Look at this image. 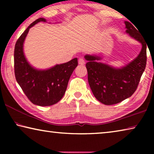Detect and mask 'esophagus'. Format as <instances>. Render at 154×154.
<instances>
[{"instance_id":"esophagus-1","label":"esophagus","mask_w":154,"mask_h":154,"mask_svg":"<svg viewBox=\"0 0 154 154\" xmlns=\"http://www.w3.org/2000/svg\"><path fill=\"white\" fill-rule=\"evenodd\" d=\"M79 64H80V65H83V64H85V60L83 59V58H79Z\"/></svg>"}]
</instances>
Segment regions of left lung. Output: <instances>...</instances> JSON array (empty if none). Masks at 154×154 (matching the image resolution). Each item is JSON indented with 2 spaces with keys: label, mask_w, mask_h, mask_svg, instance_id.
Segmentation results:
<instances>
[{
  "label": "left lung",
  "mask_w": 154,
  "mask_h": 154,
  "mask_svg": "<svg viewBox=\"0 0 154 154\" xmlns=\"http://www.w3.org/2000/svg\"><path fill=\"white\" fill-rule=\"evenodd\" d=\"M126 33L142 45L140 54L125 66L118 69L98 62L100 57L85 55L88 79L94 96L104 105L119 103L136 91L147 63V44L138 29L129 22H124ZM137 28V27H136Z\"/></svg>",
  "instance_id": "1"
}]
</instances>
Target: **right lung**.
<instances>
[{"mask_svg": "<svg viewBox=\"0 0 154 154\" xmlns=\"http://www.w3.org/2000/svg\"><path fill=\"white\" fill-rule=\"evenodd\" d=\"M45 18H38L32 22L18 38L14 49V71L17 82L27 98L36 105H53L61 100L66 92L72 72L77 66V58L46 70L33 68L25 58L23 51L26 36L29 29Z\"/></svg>", "mask_w": 154, "mask_h": 154, "instance_id": "obj_1", "label": "right lung"}]
</instances>
